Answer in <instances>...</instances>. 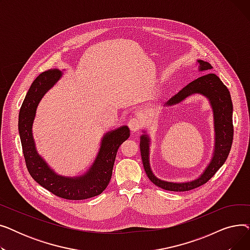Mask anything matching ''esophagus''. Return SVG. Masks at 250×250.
I'll return each mask as SVG.
<instances>
[{
    "instance_id": "1",
    "label": "esophagus",
    "mask_w": 250,
    "mask_h": 250,
    "mask_svg": "<svg viewBox=\"0 0 250 250\" xmlns=\"http://www.w3.org/2000/svg\"><path fill=\"white\" fill-rule=\"evenodd\" d=\"M141 123H140V121L138 120V118H136V117H132L130 118V120L128 121V127H129V129L132 130L133 133H136V132H138V130L141 128Z\"/></svg>"
}]
</instances>
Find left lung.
<instances>
[{
	"instance_id": "1",
	"label": "left lung",
	"mask_w": 250,
	"mask_h": 250,
	"mask_svg": "<svg viewBox=\"0 0 250 250\" xmlns=\"http://www.w3.org/2000/svg\"><path fill=\"white\" fill-rule=\"evenodd\" d=\"M200 62V70L208 73L204 74L200 78L195 79L185 88L181 89L176 95H174L166 104L173 105L179 103L188 96L200 93L208 98L212 104L215 118V132H216V143L215 152L211 163L208 164L205 172L198 179L186 183H173L167 182L157 178L151 171L149 164V139L148 136H142L140 143V150L142 161L145 169L146 174L155 186L159 187L169 191H188L199 188L211 179L220 167L225 163L227 157L230 153L232 142H233V104L230 96V92L227 87L221 81V79L208 72L213 67L211 63L204 61H198Z\"/></svg>"
}]
</instances>
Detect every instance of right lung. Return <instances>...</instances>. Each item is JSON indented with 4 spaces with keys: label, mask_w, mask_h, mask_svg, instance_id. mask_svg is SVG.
I'll return each mask as SVG.
<instances>
[{
    "label": "right lung",
    "mask_w": 250,
    "mask_h": 250,
    "mask_svg": "<svg viewBox=\"0 0 250 250\" xmlns=\"http://www.w3.org/2000/svg\"><path fill=\"white\" fill-rule=\"evenodd\" d=\"M61 76L62 73L58 69H50L42 73L33 81L20 108L19 135L26 167L38 185L59 198L81 201L94 198L107 188L112 175L117 150L128 139L129 128L122 126L103 137L97 158L84 176L70 178L56 174L35 150L32 123L39 100Z\"/></svg>",
    "instance_id": "obj_1"
}]
</instances>
